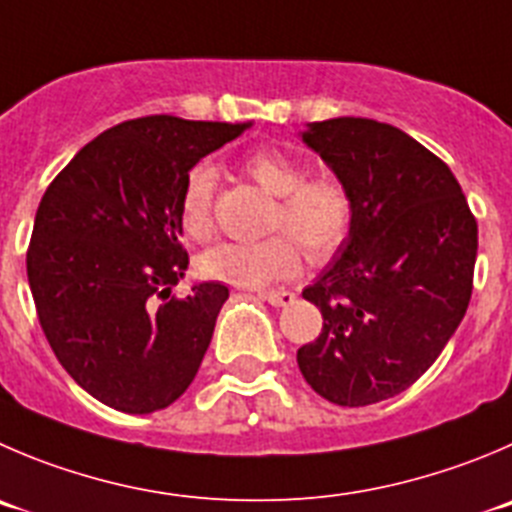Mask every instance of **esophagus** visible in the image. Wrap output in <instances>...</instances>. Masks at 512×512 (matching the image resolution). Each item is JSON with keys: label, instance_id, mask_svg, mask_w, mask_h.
<instances>
[{"label": "esophagus", "instance_id": "34e87169", "mask_svg": "<svg viewBox=\"0 0 512 512\" xmlns=\"http://www.w3.org/2000/svg\"><path fill=\"white\" fill-rule=\"evenodd\" d=\"M259 296L264 301H269L271 306H289V304H294V299H296L291 291H261Z\"/></svg>", "mask_w": 512, "mask_h": 512}]
</instances>
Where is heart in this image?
I'll return each mask as SVG.
<instances>
[{
    "mask_svg": "<svg viewBox=\"0 0 512 512\" xmlns=\"http://www.w3.org/2000/svg\"><path fill=\"white\" fill-rule=\"evenodd\" d=\"M243 170L266 193L279 196L274 213V228L288 233L261 238V241H223L203 251L198 269L203 276L226 284L259 289L296 274L301 251L309 259L332 256L347 238L352 226V196L347 186L334 175H309L291 155L276 148H259L243 158ZM213 193L216 170L198 163L188 170L178 198V221L191 238H206L213 221Z\"/></svg>",
    "mask_w": 512,
    "mask_h": 512,
    "instance_id": "b5f03b06",
    "label": "heart"
}]
</instances>
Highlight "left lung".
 <instances>
[{
  "instance_id": "left-lung-1",
  "label": "left lung",
  "mask_w": 512,
  "mask_h": 512,
  "mask_svg": "<svg viewBox=\"0 0 512 512\" xmlns=\"http://www.w3.org/2000/svg\"><path fill=\"white\" fill-rule=\"evenodd\" d=\"M301 140L352 196V226L314 284L324 316L296 352L316 394L364 407L405 392L432 367L472 294L478 221L452 170L387 123L332 118Z\"/></svg>"
}]
</instances>
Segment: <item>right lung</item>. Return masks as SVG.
<instances>
[{
    "mask_svg": "<svg viewBox=\"0 0 512 512\" xmlns=\"http://www.w3.org/2000/svg\"><path fill=\"white\" fill-rule=\"evenodd\" d=\"M251 123L173 115L128 120L87 143L34 216L27 279L42 332L102 405L150 415L191 387L228 289L193 284L178 198L188 170Z\"/></svg>",
    "mask_w": 512,
    "mask_h": 512,
    "instance_id": "right-lung-1",
    "label": "right lung"
}]
</instances>
